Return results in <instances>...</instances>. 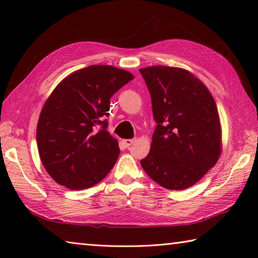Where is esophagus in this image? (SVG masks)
<instances>
[{
	"label": "esophagus",
	"instance_id": "34e87169",
	"mask_svg": "<svg viewBox=\"0 0 258 258\" xmlns=\"http://www.w3.org/2000/svg\"><path fill=\"white\" fill-rule=\"evenodd\" d=\"M135 142V139H127V140H122V144L126 146V147H129L130 145H132V143Z\"/></svg>",
	"mask_w": 258,
	"mask_h": 258
}]
</instances>
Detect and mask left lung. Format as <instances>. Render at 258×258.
Segmentation results:
<instances>
[{
  "instance_id": "8db88e82",
  "label": "left lung",
  "mask_w": 258,
  "mask_h": 258,
  "mask_svg": "<svg viewBox=\"0 0 258 258\" xmlns=\"http://www.w3.org/2000/svg\"><path fill=\"white\" fill-rule=\"evenodd\" d=\"M140 72L157 122L142 168L167 189L188 188L215 166L222 153L215 101L206 85L187 70L155 66Z\"/></svg>"
}]
</instances>
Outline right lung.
<instances>
[{
    "mask_svg": "<svg viewBox=\"0 0 258 258\" xmlns=\"http://www.w3.org/2000/svg\"><path fill=\"white\" fill-rule=\"evenodd\" d=\"M134 79L112 66H90L53 89L38 118L36 142L44 168L58 184L72 190L89 188L112 170L119 147L103 117L112 96Z\"/></svg>",
    "mask_w": 258,
    "mask_h": 258,
    "instance_id": "obj_1",
    "label": "right lung"
}]
</instances>
